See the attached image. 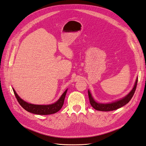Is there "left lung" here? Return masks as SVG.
<instances>
[{
  "label": "left lung",
  "instance_id": "1",
  "mask_svg": "<svg viewBox=\"0 0 146 146\" xmlns=\"http://www.w3.org/2000/svg\"><path fill=\"white\" fill-rule=\"evenodd\" d=\"M137 82H138V78L136 79V81L133 86V88L131 91L130 93H129L127 96H126L124 98L110 104L98 103V102L94 100V99L92 97V95H91L90 93V91L88 90V98H89L90 104L91 106H92L93 108L100 111H114L126 105L128 102L131 100L135 93V91L136 90Z\"/></svg>",
  "mask_w": 146,
  "mask_h": 146
}]
</instances>
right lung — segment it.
<instances>
[{"label": "right lung", "instance_id": "right-lung-1", "mask_svg": "<svg viewBox=\"0 0 146 146\" xmlns=\"http://www.w3.org/2000/svg\"><path fill=\"white\" fill-rule=\"evenodd\" d=\"M13 90L16 99H17L19 104L22 106V108H23L27 111L38 115H49L55 114V113L59 111L61 109L64 105L65 97H66L67 91V90L65 91V92L62 94L61 98L55 103L47 105H40L29 104L28 102L24 101L16 93L14 89L13 88Z\"/></svg>", "mask_w": 146, "mask_h": 146}]
</instances>
